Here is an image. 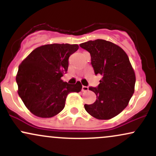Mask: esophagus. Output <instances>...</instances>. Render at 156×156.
I'll use <instances>...</instances> for the list:
<instances>
[{"label": "esophagus", "mask_w": 156, "mask_h": 156, "mask_svg": "<svg viewBox=\"0 0 156 156\" xmlns=\"http://www.w3.org/2000/svg\"><path fill=\"white\" fill-rule=\"evenodd\" d=\"M88 90H89L88 87H85V86H83V87H82V91H83V92H87Z\"/></svg>", "instance_id": "34e87169"}]
</instances>
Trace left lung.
<instances>
[{
  "label": "left lung",
  "instance_id": "obj_1",
  "mask_svg": "<svg viewBox=\"0 0 156 156\" xmlns=\"http://www.w3.org/2000/svg\"><path fill=\"white\" fill-rule=\"evenodd\" d=\"M91 55L95 75L102 76L97 88L89 87L97 100L85 104L86 111L98 119H110L122 112L134 92L136 76L126 53L113 42L96 39L80 44Z\"/></svg>",
  "mask_w": 156,
  "mask_h": 156
}]
</instances>
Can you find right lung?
Instances as JSON below:
<instances>
[{
	"instance_id": "obj_1",
	"label": "right lung",
	"mask_w": 156,
	"mask_h": 156,
	"mask_svg": "<svg viewBox=\"0 0 156 156\" xmlns=\"http://www.w3.org/2000/svg\"><path fill=\"white\" fill-rule=\"evenodd\" d=\"M78 44H50L37 48L20 64L16 76L19 96L26 108L42 118L62 112L70 92H79L80 81L69 84L62 80L67 72L68 59Z\"/></svg>"
}]
</instances>
